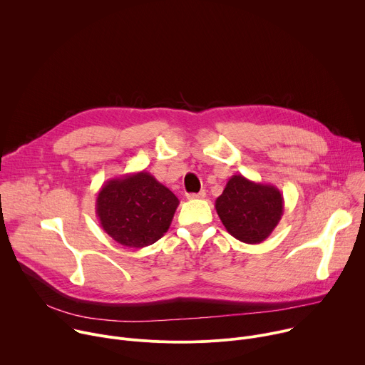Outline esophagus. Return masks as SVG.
<instances>
[{
  "label": "esophagus",
  "mask_w": 365,
  "mask_h": 365,
  "mask_svg": "<svg viewBox=\"0 0 365 365\" xmlns=\"http://www.w3.org/2000/svg\"><path fill=\"white\" fill-rule=\"evenodd\" d=\"M205 195H206L205 190H200V192H197V193H187L186 197H187V199H203Z\"/></svg>",
  "instance_id": "esophagus-1"
}]
</instances>
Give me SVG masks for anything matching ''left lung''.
<instances>
[{
  "instance_id": "1",
  "label": "left lung",
  "mask_w": 365,
  "mask_h": 365,
  "mask_svg": "<svg viewBox=\"0 0 365 365\" xmlns=\"http://www.w3.org/2000/svg\"><path fill=\"white\" fill-rule=\"evenodd\" d=\"M282 192L267 183L234 175L215 200V210L225 230L245 244L263 242L283 215Z\"/></svg>"
}]
</instances>
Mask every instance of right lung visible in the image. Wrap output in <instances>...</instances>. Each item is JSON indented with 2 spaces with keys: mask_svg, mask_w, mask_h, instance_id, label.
<instances>
[{
  "mask_svg": "<svg viewBox=\"0 0 365 365\" xmlns=\"http://www.w3.org/2000/svg\"><path fill=\"white\" fill-rule=\"evenodd\" d=\"M179 199L145 170L114 178L102 185L95 212L102 230L115 242L143 248L169 230Z\"/></svg>",
  "mask_w": 365,
  "mask_h": 365,
  "instance_id": "add662e5",
  "label": "right lung"
}]
</instances>
